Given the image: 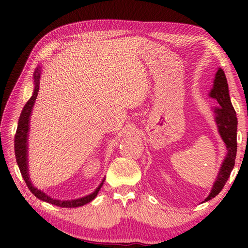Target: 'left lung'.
Listing matches in <instances>:
<instances>
[{
  "label": "left lung",
  "mask_w": 248,
  "mask_h": 248,
  "mask_svg": "<svg viewBox=\"0 0 248 248\" xmlns=\"http://www.w3.org/2000/svg\"><path fill=\"white\" fill-rule=\"evenodd\" d=\"M209 95L212 98H216L217 103L220 104L219 108H215L216 124L217 125V130H219L222 140L225 143L228 153H226L224 161L220 167L219 174L217 176L212 189L204 201L215 198L222 190V188L224 187L225 183L228 182L230 177L231 171H232L234 167L237 151L236 112H235L232 103H231L228 81H226L224 71L221 68L217 70L215 81H213V87Z\"/></svg>",
  "instance_id": "1"
}]
</instances>
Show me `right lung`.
<instances>
[{
	"label": "right lung",
	"mask_w": 248,
	"mask_h": 248,
	"mask_svg": "<svg viewBox=\"0 0 248 248\" xmlns=\"http://www.w3.org/2000/svg\"><path fill=\"white\" fill-rule=\"evenodd\" d=\"M40 66H38L35 70V73H33V83H35V89H33V93L31 98H29L28 102L25 105L22 114L19 116L18 119V125L17 130H16L15 134V141H14V149H15V156H16V162H17V165L19 167L20 174H22L23 178L26 183L27 187L29 188L33 196L37 197V198L46 201L48 203H52L54 205H58V207L62 208H77V207H82V205L91 202L96 196H97L100 187L103 186L104 180L100 183L99 186L96 188L94 192L87 195L85 197H82L79 199H73V200H58L53 199L48 195H46L44 191H41L38 188H36L31 182V178H29V173H28V158H27V139H28V131H29V120H31V114L33 107V104H35V100L37 98V95H38L39 92V84H40Z\"/></svg>",
	"instance_id": "add662e5"
}]
</instances>
